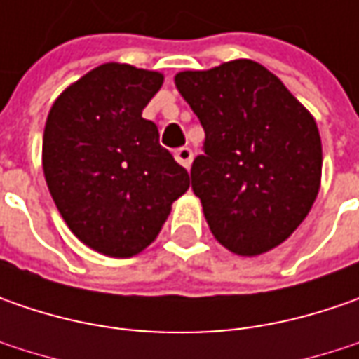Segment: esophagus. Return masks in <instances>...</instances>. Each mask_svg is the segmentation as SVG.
Masks as SVG:
<instances>
[{
    "label": "esophagus",
    "mask_w": 359,
    "mask_h": 359,
    "mask_svg": "<svg viewBox=\"0 0 359 359\" xmlns=\"http://www.w3.org/2000/svg\"><path fill=\"white\" fill-rule=\"evenodd\" d=\"M175 159H177V163L180 165H184V168H189L191 165V159H194V151L189 149V147H180V149H175Z\"/></svg>",
    "instance_id": "esophagus-1"
}]
</instances>
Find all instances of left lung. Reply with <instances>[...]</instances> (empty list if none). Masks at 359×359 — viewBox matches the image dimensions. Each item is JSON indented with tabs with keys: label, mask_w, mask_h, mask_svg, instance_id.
<instances>
[{
	"label": "left lung",
	"mask_w": 359,
	"mask_h": 359,
	"mask_svg": "<svg viewBox=\"0 0 359 359\" xmlns=\"http://www.w3.org/2000/svg\"><path fill=\"white\" fill-rule=\"evenodd\" d=\"M205 131L191 189L224 248L259 255L310 214L322 180V140L311 114L252 60L175 76Z\"/></svg>",
	"instance_id": "left-lung-1"
}]
</instances>
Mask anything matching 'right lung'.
I'll return each mask as SVG.
<instances>
[{
	"label": "right lung",
	"instance_id": "obj_1",
	"mask_svg": "<svg viewBox=\"0 0 359 359\" xmlns=\"http://www.w3.org/2000/svg\"><path fill=\"white\" fill-rule=\"evenodd\" d=\"M163 83L158 72L104 63L49 109L43 175L67 228L91 250L131 257L158 238L189 175L142 118Z\"/></svg>",
	"mask_w": 359,
	"mask_h": 359
}]
</instances>
